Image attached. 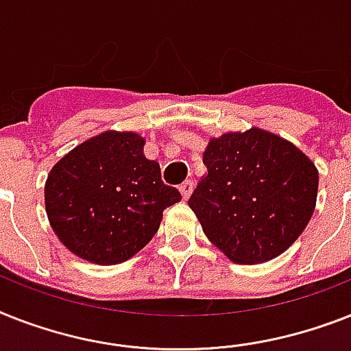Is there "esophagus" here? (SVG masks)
Wrapping results in <instances>:
<instances>
[{
  "instance_id": "34e87169",
  "label": "esophagus",
  "mask_w": 351,
  "mask_h": 351,
  "mask_svg": "<svg viewBox=\"0 0 351 351\" xmlns=\"http://www.w3.org/2000/svg\"><path fill=\"white\" fill-rule=\"evenodd\" d=\"M193 189H195V182L193 180H185L184 184H180V193L182 196H184V200H187L191 196V193H193Z\"/></svg>"
}]
</instances>
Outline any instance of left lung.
<instances>
[{
  "label": "left lung",
  "mask_w": 351,
  "mask_h": 351,
  "mask_svg": "<svg viewBox=\"0 0 351 351\" xmlns=\"http://www.w3.org/2000/svg\"><path fill=\"white\" fill-rule=\"evenodd\" d=\"M207 176L189 207L205 236L234 263H263L289 249L308 225L319 173L294 144L269 131L225 133L204 153Z\"/></svg>",
  "instance_id": "obj_1"
}]
</instances>
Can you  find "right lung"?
I'll return each mask as SVG.
<instances>
[{
  "label": "right lung",
  "mask_w": 351,
  "mask_h": 351,
  "mask_svg": "<svg viewBox=\"0 0 351 351\" xmlns=\"http://www.w3.org/2000/svg\"><path fill=\"white\" fill-rule=\"evenodd\" d=\"M182 200L164 184L160 166L144 156L136 133L106 131L57 162L45 185L57 238L79 258L122 263L146 247L162 213Z\"/></svg>",
  "instance_id": "add662e5"
}]
</instances>
